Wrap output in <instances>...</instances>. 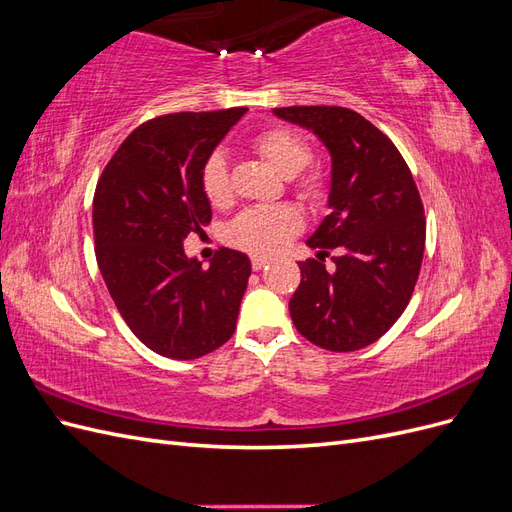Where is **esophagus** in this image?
Listing matches in <instances>:
<instances>
[{
	"label": "esophagus",
	"instance_id": "1",
	"mask_svg": "<svg viewBox=\"0 0 512 512\" xmlns=\"http://www.w3.org/2000/svg\"><path fill=\"white\" fill-rule=\"evenodd\" d=\"M267 265H269V258H265V256H254V258H252V269H254V271L265 269Z\"/></svg>",
	"mask_w": 512,
	"mask_h": 512
}]
</instances>
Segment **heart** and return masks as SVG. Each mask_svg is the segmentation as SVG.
Listing matches in <instances>:
<instances>
[{"mask_svg":"<svg viewBox=\"0 0 512 512\" xmlns=\"http://www.w3.org/2000/svg\"><path fill=\"white\" fill-rule=\"evenodd\" d=\"M252 147L265 158L277 173L294 177L312 162V147L307 138L290 128L262 130ZM324 177L309 173L299 181V192L305 198H320L324 194ZM200 188L209 203L222 205L228 198V164L224 153L215 151L200 170ZM301 230V215L290 207H256L243 211L228 226V241L252 254H275Z\"/></svg>","mask_w":512,"mask_h":512,"instance_id":"obj_1","label":"heart"}]
</instances>
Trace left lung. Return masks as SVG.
I'll list each match as a JSON object with an SVG mask.
<instances>
[{
  "mask_svg": "<svg viewBox=\"0 0 512 512\" xmlns=\"http://www.w3.org/2000/svg\"><path fill=\"white\" fill-rule=\"evenodd\" d=\"M312 130L331 153V213L299 262L301 284L288 303L309 342L352 352L374 344L404 314L425 252V211L410 168L391 138L344 106L273 108ZM331 249L336 269L323 256Z\"/></svg>",
  "mask_w": 512,
  "mask_h": 512,
  "instance_id": "8db88e82",
  "label": "left lung"
}]
</instances>
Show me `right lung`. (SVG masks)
Instances as JSON below:
<instances>
[{
  "mask_svg": "<svg viewBox=\"0 0 512 512\" xmlns=\"http://www.w3.org/2000/svg\"><path fill=\"white\" fill-rule=\"evenodd\" d=\"M247 108L173 113L138 126L96 185L94 239L104 284L141 342L177 361L198 359L235 333L252 273L220 247L209 269L183 252L211 222L200 170Z\"/></svg>",
  "mask_w": 512,
  "mask_h": 512,
  "instance_id": "obj_1",
  "label": "right lung"
}]
</instances>
